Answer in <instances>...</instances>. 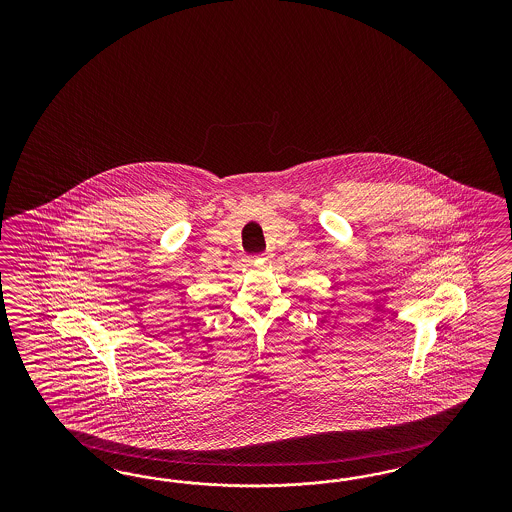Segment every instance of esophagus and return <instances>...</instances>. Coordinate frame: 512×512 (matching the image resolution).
<instances>
[{
    "label": "esophagus",
    "mask_w": 512,
    "mask_h": 512,
    "mask_svg": "<svg viewBox=\"0 0 512 512\" xmlns=\"http://www.w3.org/2000/svg\"><path fill=\"white\" fill-rule=\"evenodd\" d=\"M270 257H272L270 253H263V255H257L255 259H270ZM251 261H253V259H251Z\"/></svg>",
    "instance_id": "esophagus-1"
}]
</instances>
